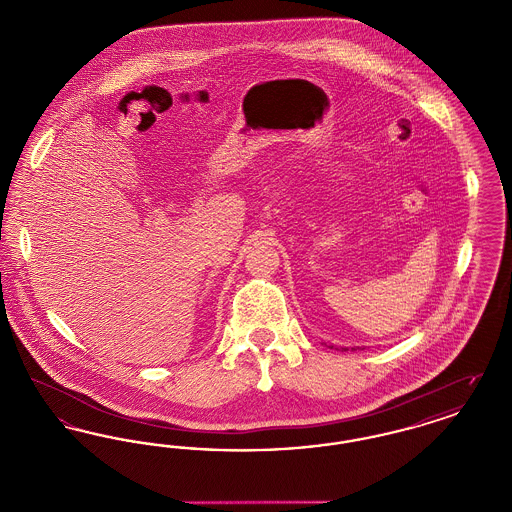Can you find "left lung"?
Here are the masks:
<instances>
[{
	"mask_svg": "<svg viewBox=\"0 0 512 512\" xmlns=\"http://www.w3.org/2000/svg\"><path fill=\"white\" fill-rule=\"evenodd\" d=\"M341 349H343V351H345V347H341ZM351 349H355V347H351ZM357 349H359V347H357Z\"/></svg>",
	"mask_w": 512,
	"mask_h": 512,
	"instance_id": "left-lung-1",
	"label": "left lung"
}]
</instances>
